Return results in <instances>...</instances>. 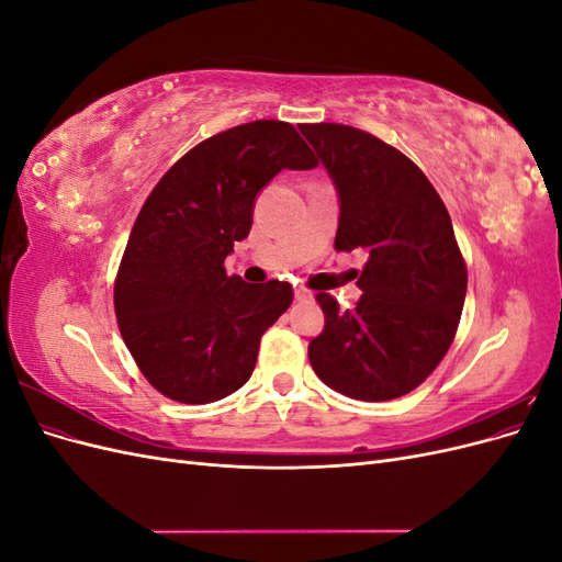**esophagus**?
Listing matches in <instances>:
<instances>
[{
    "label": "esophagus",
    "mask_w": 562,
    "mask_h": 562,
    "mask_svg": "<svg viewBox=\"0 0 562 562\" xmlns=\"http://www.w3.org/2000/svg\"><path fill=\"white\" fill-rule=\"evenodd\" d=\"M295 300H297V302H310V300H312V293L304 291V288H295Z\"/></svg>",
    "instance_id": "34e87169"
}]
</instances>
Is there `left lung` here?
Segmentation results:
<instances>
[{"label": "left lung", "instance_id": "8db88e82", "mask_svg": "<svg viewBox=\"0 0 562 562\" xmlns=\"http://www.w3.org/2000/svg\"><path fill=\"white\" fill-rule=\"evenodd\" d=\"M300 131L337 187L335 250L368 255L353 310L316 295L326 328L310 342L312 368L356 401L411 394L443 361L467 297L450 213L419 166L378 135L345 124Z\"/></svg>", "mask_w": 562, "mask_h": 562}]
</instances>
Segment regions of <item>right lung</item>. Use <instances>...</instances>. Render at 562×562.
Here are the masks:
<instances>
[{
    "label": "right lung",
    "instance_id": "obj_1",
    "mask_svg": "<svg viewBox=\"0 0 562 562\" xmlns=\"http://www.w3.org/2000/svg\"><path fill=\"white\" fill-rule=\"evenodd\" d=\"M316 164L293 124L260 119L194 145L145 199L119 262L114 312L135 366L166 398L213 403L252 375L293 285L229 277L225 258L248 236L262 187L283 168Z\"/></svg>",
    "mask_w": 562,
    "mask_h": 562
}]
</instances>
